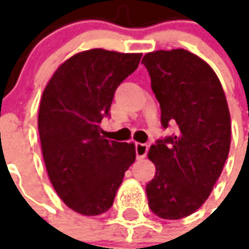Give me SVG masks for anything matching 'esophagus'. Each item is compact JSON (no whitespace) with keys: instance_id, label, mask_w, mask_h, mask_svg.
Segmentation results:
<instances>
[{"instance_id":"1","label":"esophagus","mask_w":249,"mask_h":249,"mask_svg":"<svg viewBox=\"0 0 249 249\" xmlns=\"http://www.w3.org/2000/svg\"><path fill=\"white\" fill-rule=\"evenodd\" d=\"M149 151V146L144 143H135V153H137V158H143Z\"/></svg>"}]
</instances>
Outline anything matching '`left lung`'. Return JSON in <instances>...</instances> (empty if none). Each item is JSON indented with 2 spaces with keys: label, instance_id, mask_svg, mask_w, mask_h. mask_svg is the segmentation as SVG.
Returning a JSON list of instances; mask_svg holds the SVG:
<instances>
[{
  "label": "left lung",
  "instance_id": "left-lung-1",
  "mask_svg": "<svg viewBox=\"0 0 249 249\" xmlns=\"http://www.w3.org/2000/svg\"><path fill=\"white\" fill-rule=\"evenodd\" d=\"M151 89L161 107L162 127L177 133L149 150L156 176L146 185L150 209L178 220L200 208L223 172L231 147L225 93L209 64L185 49L146 53Z\"/></svg>",
  "mask_w": 249,
  "mask_h": 249
}]
</instances>
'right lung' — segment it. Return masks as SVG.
Here are the masks:
<instances>
[{
    "mask_svg": "<svg viewBox=\"0 0 249 249\" xmlns=\"http://www.w3.org/2000/svg\"><path fill=\"white\" fill-rule=\"evenodd\" d=\"M142 54L89 49L57 68L44 89L38 133L56 193L72 211L98 216L112 206L134 143L106 139L100 122L110 115L118 86L138 68Z\"/></svg>",
    "mask_w": 249,
    "mask_h": 249,
    "instance_id": "obj_1",
    "label": "right lung"
}]
</instances>
